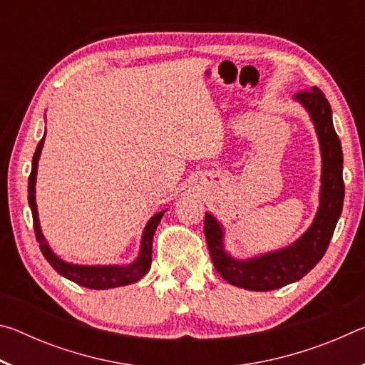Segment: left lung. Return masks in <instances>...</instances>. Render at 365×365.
Masks as SVG:
<instances>
[{
    "instance_id": "1",
    "label": "left lung",
    "mask_w": 365,
    "mask_h": 365,
    "mask_svg": "<svg viewBox=\"0 0 365 365\" xmlns=\"http://www.w3.org/2000/svg\"><path fill=\"white\" fill-rule=\"evenodd\" d=\"M294 100L302 104L316 127L322 175L319 209L311 227L287 248L251 259H235L225 251L224 228L211 212H206L205 235L211 259L220 277L235 287L251 292H270L298 282L324 257L336 222L343 211V151L333 127L331 108L317 86L299 91Z\"/></svg>"
}]
</instances>
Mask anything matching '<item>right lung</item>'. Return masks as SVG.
<instances>
[{"instance_id": "1", "label": "right lung", "mask_w": 365, "mask_h": 365, "mask_svg": "<svg viewBox=\"0 0 365 365\" xmlns=\"http://www.w3.org/2000/svg\"><path fill=\"white\" fill-rule=\"evenodd\" d=\"M43 141L45 137L40 140L38 146H36L34 159H32V172L29 177V206L32 209V217H34V230L36 242L40 243V250L45 256L46 261L51 264V267L58 272L59 275L66 277V279L72 280L80 287L91 288V289H109L115 287L130 285V283L138 282L140 279L148 274V270L151 267V255H153V237L154 232L159 225L160 219L165 212L160 211L154 214L153 217L148 220V224L141 235L140 242V252L138 257L135 259L132 264L127 265H78L66 262L63 259L54 255L53 250L49 248L45 237L41 233L40 220H38V211H36V201H35V183H36V170H38V159L41 154Z\"/></svg>"}]
</instances>
